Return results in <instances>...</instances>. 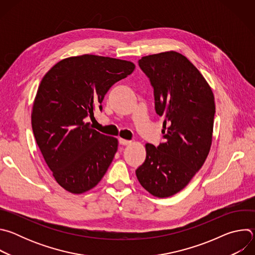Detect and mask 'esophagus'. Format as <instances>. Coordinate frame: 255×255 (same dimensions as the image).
<instances>
[{"label": "esophagus", "instance_id": "esophagus-1", "mask_svg": "<svg viewBox=\"0 0 255 255\" xmlns=\"http://www.w3.org/2000/svg\"><path fill=\"white\" fill-rule=\"evenodd\" d=\"M119 142H120L121 145H129V144L131 143V141L126 140V139H123V138H120V139H119Z\"/></svg>", "mask_w": 255, "mask_h": 255}]
</instances>
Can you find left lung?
I'll return each instance as SVG.
<instances>
[{
    "mask_svg": "<svg viewBox=\"0 0 255 255\" xmlns=\"http://www.w3.org/2000/svg\"><path fill=\"white\" fill-rule=\"evenodd\" d=\"M138 63L153 87L155 111L164 118V142L157 147L145 144L146 159L136 176L149 194L167 198L185 189L208 157L214 94L198 68L179 52L143 56Z\"/></svg>",
    "mask_w": 255,
    "mask_h": 255,
    "instance_id": "obj_1",
    "label": "left lung"
}]
</instances>
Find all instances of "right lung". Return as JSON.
Segmentation results:
<instances>
[{
	"label": "right lung",
	"mask_w": 255,
	"mask_h": 255,
	"mask_svg": "<svg viewBox=\"0 0 255 255\" xmlns=\"http://www.w3.org/2000/svg\"><path fill=\"white\" fill-rule=\"evenodd\" d=\"M132 61L84 54L64 58L43 77L34 99L31 124L57 184L71 194L95 188L110 166L118 139L85 122L107 92L131 75Z\"/></svg>",
	"instance_id": "1"
}]
</instances>
